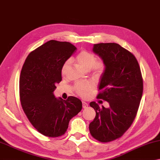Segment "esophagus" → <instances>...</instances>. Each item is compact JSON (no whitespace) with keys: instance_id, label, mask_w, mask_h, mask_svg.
I'll use <instances>...</instances> for the list:
<instances>
[{"instance_id":"obj_1","label":"esophagus","mask_w":160,"mask_h":160,"mask_svg":"<svg viewBox=\"0 0 160 160\" xmlns=\"http://www.w3.org/2000/svg\"><path fill=\"white\" fill-rule=\"evenodd\" d=\"M88 104H87V103L84 102V101H83V102H82V107H83V109H87V108L88 107Z\"/></svg>"}]
</instances>
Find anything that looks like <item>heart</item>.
I'll return each mask as SVG.
<instances>
[{"instance_id": "heart-1", "label": "heart", "mask_w": 160, "mask_h": 160, "mask_svg": "<svg viewBox=\"0 0 160 160\" xmlns=\"http://www.w3.org/2000/svg\"><path fill=\"white\" fill-rule=\"evenodd\" d=\"M76 59L79 65H81L85 69H91L92 73L96 76H101L105 71L106 65L102 60H97L94 53L87 51H82L76 57ZM71 65L70 60L66 61L61 68V73L62 75H66ZM94 86V83L91 82H78L74 86V90L82 97H87L92 92Z\"/></svg>"}]
</instances>
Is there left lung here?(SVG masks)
<instances>
[{
  "label": "left lung",
  "mask_w": 160,
  "mask_h": 160,
  "mask_svg": "<svg viewBox=\"0 0 160 160\" xmlns=\"http://www.w3.org/2000/svg\"><path fill=\"white\" fill-rule=\"evenodd\" d=\"M93 51L106 65L97 98L109 102V107L90 103L96 117L90 123L89 131L98 141L109 142L121 137L134 122L143 92V80L137 58L119 44H94Z\"/></svg>",
  "instance_id": "obj_1"
}]
</instances>
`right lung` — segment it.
<instances>
[{"label":"right lung","instance_id":"obj_1","mask_svg":"<svg viewBox=\"0 0 160 160\" xmlns=\"http://www.w3.org/2000/svg\"><path fill=\"white\" fill-rule=\"evenodd\" d=\"M77 48L69 42L51 40L27 56L22 67L19 94L23 110L31 124L44 136L65 134L72 118L82 109L80 99H56L53 92L62 80L61 68Z\"/></svg>","mask_w":160,"mask_h":160}]
</instances>
